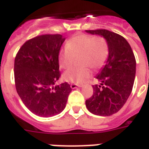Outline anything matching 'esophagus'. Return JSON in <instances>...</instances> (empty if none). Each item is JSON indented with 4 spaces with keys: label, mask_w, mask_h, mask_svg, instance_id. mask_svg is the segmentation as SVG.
Returning <instances> with one entry per match:
<instances>
[{
    "label": "esophagus",
    "mask_w": 149,
    "mask_h": 149,
    "mask_svg": "<svg viewBox=\"0 0 149 149\" xmlns=\"http://www.w3.org/2000/svg\"><path fill=\"white\" fill-rule=\"evenodd\" d=\"M70 87L72 88H77L78 87H82V85L81 84H70Z\"/></svg>",
    "instance_id": "obj_1"
}]
</instances>
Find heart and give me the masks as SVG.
Listing matches in <instances>:
<instances>
[{
	"mask_svg": "<svg viewBox=\"0 0 149 149\" xmlns=\"http://www.w3.org/2000/svg\"><path fill=\"white\" fill-rule=\"evenodd\" d=\"M109 56V47L107 40L103 37L80 33L68 40L65 49L60 51L58 56L59 65L66 69L73 65L75 59L79 58L81 68H71L63 75L65 81L83 84L91 77L90 68L100 69L108 61Z\"/></svg>",
	"mask_w": 149,
	"mask_h": 149,
	"instance_id": "b5f03b06",
	"label": "heart"
}]
</instances>
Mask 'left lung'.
Segmentation results:
<instances>
[{
	"mask_svg": "<svg viewBox=\"0 0 149 149\" xmlns=\"http://www.w3.org/2000/svg\"><path fill=\"white\" fill-rule=\"evenodd\" d=\"M107 40L109 56L97 77L100 84H95L93 94L85 101L88 110L97 116H111L124 106L132 90L136 75V58L125 37L107 29L86 30Z\"/></svg>",
	"mask_w": 149,
	"mask_h": 149,
	"instance_id": "1",
	"label": "left lung"
}]
</instances>
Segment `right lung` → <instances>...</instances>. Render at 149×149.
I'll list each match as a JSON object with an SVG mask.
<instances>
[{
  "label": "right lung",
  "instance_id": "1",
  "mask_svg": "<svg viewBox=\"0 0 149 149\" xmlns=\"http://www.w3.org/2000/svg\"><path fill=\"white\" fill-rule=\"evenodd\" d=\"M65 38L45 34L28 40L14 61L15 86L22 102L35 115L49 117L65 108L72 88L67 82L53 87L59 78V52Z\"/></svg>",
  "mask_w": 149,
  "mask_h": 149
}]
</instances>
